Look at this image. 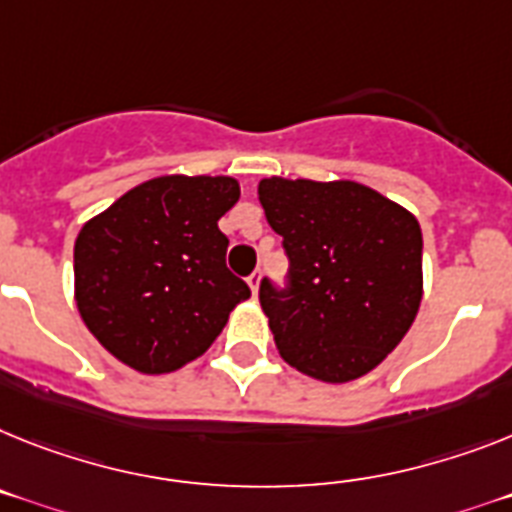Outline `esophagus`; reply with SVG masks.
I'll list each match as a JSON object with an SVG mask.
<instances>
[{"mask_svg": "<svg viewBox=\"0 0 512 512\" xmlns=\"http://www.w3.org/2000/svg\"><path fill=\"white\" fill-rule=\"evenodd\" d=\"M247 283H249V289H252V294L257 296V291H260V270H255V273L247 278Z\"/></svg>", "mask_w": 512, "mask_h": 512, "instance_id": "esophagus-1", "label": "esophagus"}]
</instances>
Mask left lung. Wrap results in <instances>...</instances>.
<instances>
[{
    "instance_id": "8db88e82",
    "label": "left lung",
    "mask_w": 512,
    "mask_h": 512,
    "mask_svg": "<svg viewBox=\"0 0 512 512\" xmlns=\"http://www.w3.org/2000/svg\"><path fill=\"white\" fill-rule=\"evenodd\" d=\"M257 197L291 260L289 289L260 283L278 354L322 382L367 375L422 304V229L367 184L268 176Z\"/></svg>"
}]
</instances>
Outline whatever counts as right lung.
<instances>
[{"label": "right lung", "mask_w": 512, "mask_h": 512, "mask_svg": "<svg viewBox=\"0 0 512 512\" xmlns=\"http://www.w3.org/2000/svg\"><path fill=\"white\" fill-rule=\"evenodd\" d=\"M234 176L166 174L137 184L75 239V304L103 349L143 375L195 362L249 299L226 268L218 221Z\"/></svg>", "instance_id": "right-lung-1"}]
</instances>
